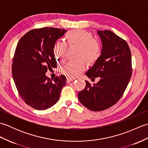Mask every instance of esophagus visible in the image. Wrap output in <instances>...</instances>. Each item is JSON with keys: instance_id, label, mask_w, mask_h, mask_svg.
Segmentation results:
<instances>
[{"instance_id": "esophagus-1", "label": "esophagus", "mask_w": 148, "mask_h": 148, "mask_svg": "<svg viewBox=\"0 0 148 148\" xmlns=\"http://www.w3.org/2000/svg\"><path fill=\"white\" fill-rule=\"evenodd\" d=\"M75 79V78H74V77H67V83H71V82H72V81H74Z\"/></svg>"}]
</instances>
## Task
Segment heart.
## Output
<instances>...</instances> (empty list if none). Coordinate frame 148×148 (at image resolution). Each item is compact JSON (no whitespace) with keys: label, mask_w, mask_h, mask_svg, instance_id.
Instances as JSON below:
<instances>
[{"label":"heart","mask_w":148,"mask_h":148,"mask_svg":"<svg viewBox=\"0 0 148 148\" xmlns=\"http://www.w3.org/2000/svg\"><path fill=\"white\" fill-rule=\"evenodd\" d=\"M69 46L78 48L76 61L69 62L62 69V73L70 77L80 75L86 69V62L92 64L99 58L101 52V46L99 40L93 38L92 33L84 30L69 31L65 35ZM67 45L64 42L58 41L53 46V54L59 63H64L66 59Z\"/></svg>","instance_id":"heart-1"}]
</instances>
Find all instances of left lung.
Listing matches in <instances>:
<instances>
[{
  "label": "left lung",
  "mask_w": 148,
  "mask_h": 148,
  "mask_svg": "<svg viewBox=\"0 0 148 148\" xmlns=\"http://www.w3.org/2000/svg\"><path fill=\"white\" fill-rule=\"evenodd\" d=\"M102 42L100 57L86 76L95 79L97 84L86 81V87L78 93L79 102L93 111H102L121 98L132 74L131 51L127 42L110 30H99Z\"/></svg>",
  "instance_id": "1"
}]
</instances>
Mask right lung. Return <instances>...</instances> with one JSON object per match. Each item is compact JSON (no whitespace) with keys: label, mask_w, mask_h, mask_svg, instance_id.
Here are the masks:
<instances>
[{"label":"right lung","mask_w":148,"mask_h":148,"mask_svg":"<svg viewBox=\"0 0 148 148\" xmlns=\"http://www.w3.org/2000/svg\"><path fill=\"white\" fill-rule=\"evenodd\" d=\"M66 31L53 27L36 29L18 41L12 59V77L22 99L34 109L45 110L54 106L65 85L64 75L52 81L45 74L57 67L53 46Z\"/></svg>","instance_id":"right-lung-1"}]
</instances>
